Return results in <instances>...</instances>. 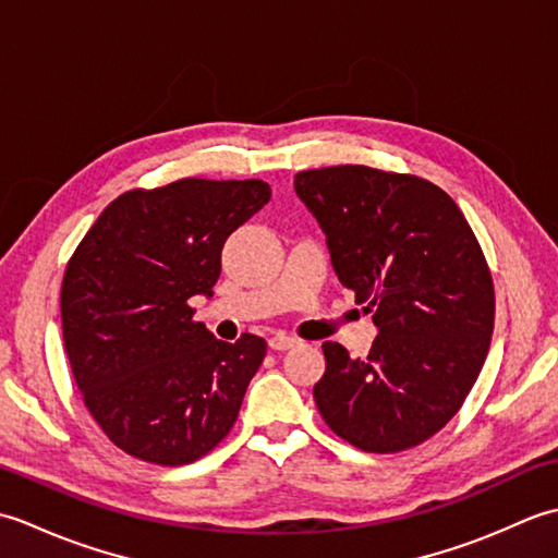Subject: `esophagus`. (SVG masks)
Here are the masks:
<instances>
[{"instance_id": "34e87169", "label": "esophagus", "mask_w": 558, "mask_h": 558, "mask_svg": "<svg viewBox=\"0 0 558 558\" xmlns=\"http://www.w3.org/2000/svg\"><path fill=\"white\" fill-rule=\"evenodd\" d=\"M298 342H300L298 338L286 336V333H276V336L268 338V348L276 350V352H286V350H292L294 345H298Z\"/></svg>"}]
</instances>
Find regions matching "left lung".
<instances>
[{
    "instance_id": "left-lung-1",
    "label": "left lung",
    "mask_w": 558,
    "mask_h": 558,
    "mask_svg": "<svg viewBox=\"0 0 558 558\" xmlns=\"http://www.w3.org/2000/svg\"><path fill=\"white\" fill-rule=\"evenodd\" d=\"M294 192L378 328L366 357L324 342L318 412L369 453L426 441L460 410L489 352L494 286L475 234L453 198L412 174L338 165L300 172Z\"/></svg>"
}]
</instances>
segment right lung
Masks as SVG:
<instances>
[{"mask_svg": "<svg viewBox=\"0 0 558 558\" xmlns=\"http://www.w3.org/2000/svg\"><path fill=\"white\" fill-rule=\"evenodd\" d=\"M270 201L260 180H180L100 213L62 282L64 345L86 408L129 456L186 465L240 414L266 340H218L194 322L228 236Z\"/></svg>", "mask_w": 558, "mask_h": 558, "instance_id": "right-lung-1", "label": "right lung"}]
</instances>
